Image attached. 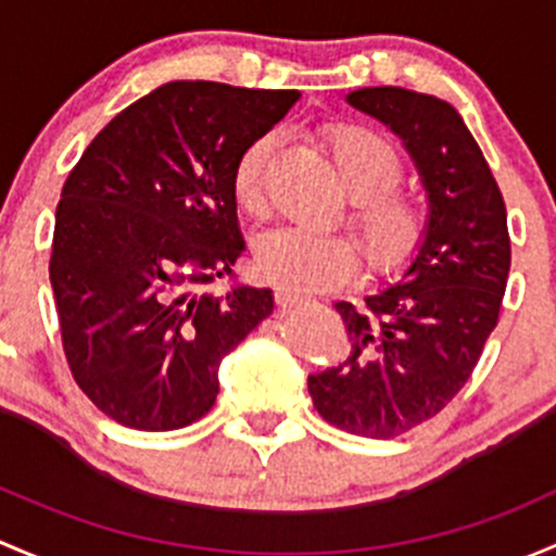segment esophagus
I'll return each mask as SVG.
<instances>
[{
	"label": "esophagus",
	"mask_w": 556,
	"mask_h": 556,
	"mask_svg": "<svg viewBox=\"0 0 556 556\" xmlns=\"http://www.w3.org/2000/svg\"><path fill=\"white\" fill-rule=\"evenodd\" d=\"M302 296L300 294H294V291H286V289H276V302L280 307H291V305H296V302H300Z\"/></svg>",
	"instance_id": "34e87169"
}]
</instances>
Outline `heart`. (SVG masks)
<instances>
[{"mask_svg":"<svg viewBox=\"0 0 556 556\" xmlns=\"http://www.w3.org/2000/svg\"><path fill=\"white\" fill-rule=\"evenodd\" d=\"M331 160L356 205L364 254L375 270H399L428 238V211L415 198L399 194L404 179L402 157L382 136L358 125H337L326 134ZM276 152V136L251 141L236 163L232 194L245 214L265 208V168ZM358 245L345 232H311L280 227L256 245V267L286 291H320L356 270Z\"/></svg>","mask_w":556,"mask_h":556,"instance_id":"heart-1","label":"heart"}]
</instances>
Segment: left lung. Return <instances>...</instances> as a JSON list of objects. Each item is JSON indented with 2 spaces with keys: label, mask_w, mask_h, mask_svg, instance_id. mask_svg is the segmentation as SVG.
Wrapping results in <instances>:
<instances>
[{
  "label": "left lung",
  "mask_w": 556,
  "mask_h": 556,
  "mask_svg": "<svg viewBox=\"0 0 556 556\" xmlns=\"http://www.w3.org/2000/svg\"><path fill=\"white\" fill-rule=\"evenodd\" d=\"M402 139L428 198V238L399 283L364 305L334 302L351 351L307 377L318 415L366 439L431 420L471 377L511 267L506 205L457 109L437 96L358 88L345 96Z\"/></svg>",
  "instance_id": "obj_1"
}]
</instances>
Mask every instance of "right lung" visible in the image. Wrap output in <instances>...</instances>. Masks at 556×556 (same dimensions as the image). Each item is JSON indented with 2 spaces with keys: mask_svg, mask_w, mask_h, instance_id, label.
<instances>
[{
  "mask_svg": "<svg viewBox=\"0 0 556 556\" xmlns=\"http://www.w3.org/2000/svg\"><path fill=\"white\" fill-rule=\"evenodd\" d=\"M300 90L176 79L117 114L68 174L50 283L85 396L119 426L176 431L219 393V364L273 291L205 286L245 251L232 174Z\"/></svg>",
  "mask_w": 556,
  "mask_h": 556,
  "instance_id": "1",
  "label": "right lung"
}]
</instances>
